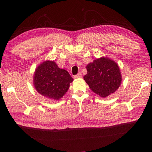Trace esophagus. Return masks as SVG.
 I'll return each mask as SVG.
<instances>
[{
	"mask_svg": "<svg viewBox=\"0 0 152 152\" xmlns=\"http://www.w3.org/2000/svg\"><path fill=\"white\" fill-rule=\"evenodd\" d=\"M82 74L80 72H79L78 74H77V75L74 76V78H82Z\"/></svg>",
	"mask_w": 152,
	"mask_h": 152,
	"instance_id": "1",
	"label": "esophagus"
}]
</instances>
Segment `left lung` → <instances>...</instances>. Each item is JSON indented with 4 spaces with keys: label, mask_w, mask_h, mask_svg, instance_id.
Listing matches in <instances>:
<instances>
[{
    "label": "left lung",
    "mask_w": 152,
    "mask_h": 152,
    "mask_svg": "<svg viewBox=\"0 0 152 152\" xmlns=\"http://www.w3.org/2000/svg\"><path fill=\"white\" fill-rule=\"evenodd\" d=\"M86 69L88 73L83 79L90 89L101 97L114 93L120 86L121 74L115 61L101 57L89 63Z\"/></svg>",
    "instance_id": "obj_1"
}]
</instances>
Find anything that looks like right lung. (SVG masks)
I'll use <instances>...</instances> for the list:
<instances>
[{
  "label": "right lung",
  "instance_id": "add662e5",
  "mask_svg": "<svg viewBox=\"0 0 152 152\" xmlns=\"http://www.w3.org/2000/svg\"><path fill=\"white\" fill-rule=\"evenodd\" d=\"M73 80L66 70L60 69L54 61H51L40 64L34 74V85L37 91L55 101L63 97Z\"/></svg>",
  "mask_w": 152,
  "mask_h": 152
}]
</instances>
